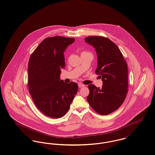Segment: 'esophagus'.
Here are the masks:
<instances>
[{
    "label": "esophagus",
    "mask_w": 155,
    "mask_h": 155,
    "mask_svg": "<svg viewBox=\"0 0 155 155\" xmlns=\"http://www.w3.org/2000/svg\"><path fill=\"white\" fill-rule=\"evenodd\" d=\"M78 87H79V88H82L83 87H84V85H83L82 84H78Z\"/></svg>",
    "instance_id": "esophagus-1"
}]
</instances>
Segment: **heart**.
Wrapping results in <instances>:
<instances>
[{
    "mask_svg": "<svg viewBox=\"0 0 155 155\" xmlns=\"http://www.w3.org/2000/svg\"><path fill=\"white\" fill-rule=\"evenodd\" d=\"M81 54V55L87 54H91V53H90V52H89V51H85V50H84V51H82Z\"/></svg>",
    "mask_w": 155,
    "mask_h": 155,
    "instance_id": "b5f03b06",
    "label": "heart"
}]
</instances>
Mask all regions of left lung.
<instances>
[{
	"label": "left lung",
	"mask_w": 155,
	"mask_h": 155,
	"mask_svg": "<svg viewBox=\"0 0 155 155\" xmlns=\"http://www.w3.org/2000/svg\"><path fill=\"white\" fill-rule=\"evenodd\" d=\"M85 41L95 48L98 57L95 74L100 75L103 82L102 88L88 85L87 100L97 113L108 115L118 109L127 97V65L118 46L109 38L89 36Z\"/></svg>",
	"instance_id": "left-lung-1"
}]
</instances>
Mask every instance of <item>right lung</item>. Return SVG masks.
<instances>
[{
	"mask_svg": "<svg viewBox=\"0 0 155 155\" xmlns=\"http://www.w3.org/2000/svg\"><path fill=\"white\" fill-rule=\"evenodd\" d=\"M74 38L47 37L31 54L28 67V88L37 108L52 118L64 116L70 107L78 86L60 80L65 67L64 52Z\"/></svg>",
	"mask_w": 155,
	"mask_h": 155,
	"instance_id": "add662e5",
	"label": "right lung"
}]
</instances>
